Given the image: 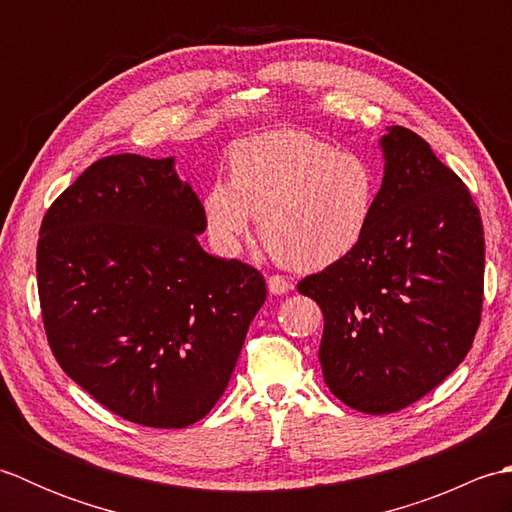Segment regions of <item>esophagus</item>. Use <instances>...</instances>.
I'll return each instance as SVG.
<instances>
[{"mask_svg":"<svg viewBox=\"0 0 512 512\" xmlns=\"http://www.w3.org/2000/svg\"><path fill=\"white\" fill-rule=\"evenodd\" d=\"M268 290L273 292V295H286L288 290H292V284L281 275H270L268 277Z\"/></svg>","mask_w":512,"mask_h":512,"instance_id":"esophagus-1","label":"esophagus"}]
</instances>
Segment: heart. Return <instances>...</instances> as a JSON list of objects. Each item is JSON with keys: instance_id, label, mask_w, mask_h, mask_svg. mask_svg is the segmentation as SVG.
Here are the masks:
<instances>
[{"instance_id": "heart-1", "label": "heart", "mask_w": 512, "mask_h": 512, "mask_svg": "<svg viewBox=\"0 0 512 512\" xmlns=\"http://www.w3.org/2000/svg\"><path fill=\"white\" fill-rule=\"evenodd\" d=\"M378 193V169L367 156L281 129L233 149L231 184L215 182L206 191L204 215L226 250L239 246L255 217L279 264L314 273L343 262L363 244Z\"/></svg>"}]
</instances>
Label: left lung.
<instances>
[{"label": "left lung", "instance_id": "1", "mask_svg": "<svg viewBox=\"0 0 512 512\" xmlns=\"http://www.w3.org/2000/svg\"><path fill=\"white\" fill-rule=\"evenodd\" d=\"M380 143L385 178L363 244L297 284L323 312L325 383L374 416L413 405L464 361L484 303L471 191L411 129L391 125Z\"/></svg>", "mask_w": 512, "mask_h": 512}]
</instances>
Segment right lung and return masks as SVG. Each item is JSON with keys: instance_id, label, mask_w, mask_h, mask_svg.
<instances>
[{"instance_id": "1", "label": "right lung", "mask_w": 512, "mask_h": 512, "mask_svg": "<svg viewBox=\"0 0 512 512\" xmlns=\"http://www.w3.org/2000/svg\"><path fill=\"white\" fill-rule=\"evenodd\" d=\"M204 206L173 158L107 156L43 215L37 288L50 350L129 422L182 429L228 385L264 275L204 253Z\"/></svg>"}]
</instances>
